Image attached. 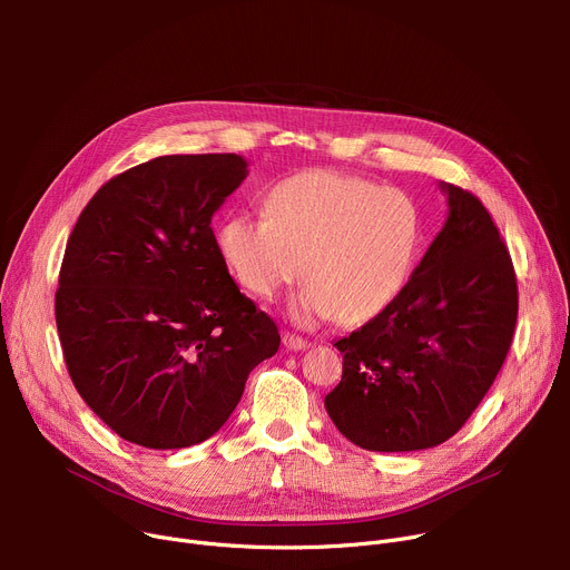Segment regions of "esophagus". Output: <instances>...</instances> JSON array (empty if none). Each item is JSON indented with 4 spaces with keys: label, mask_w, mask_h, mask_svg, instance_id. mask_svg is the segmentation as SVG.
Instances as JSON below:
<instances>
[{
    "label": "esophagus",
    "mask_w": 570,
    "mask_h": 570,
    "mask_svg": "<svg viewBox=\"0 0 570 570\" xmlns=\"http://www.w3.org/2000/svg\"><path fill=\"white\" fill-rule=\"evenodd\" d=\"M282 344L288 348V351H305L309 344L307 340H303L301 335H293V333H284L282 335Z\"/></svg>",
    "instance_id": "esophagus-1"
}]
</instances>
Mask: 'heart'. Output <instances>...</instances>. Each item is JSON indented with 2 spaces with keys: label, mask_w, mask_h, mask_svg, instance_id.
Returning <instances> with one entry per match:
<instances>
[{
  "label": "heart",
  "mask_w": 570,
  "mask_h": 570,
  "mask_svg": "<svg viewBox=\"0 0 570 570\" xmlns=\"http://www.w3.org/2000/svg\"><path fill=\"white\" fill-rule=\"evenodd\" d=\"M265 217L239 213L217 230L235 279L273 301L305 275L293 316L314 325H361L391 307L409 284L421 215L400 189L331 168L288 175L263 196Z\"/></svg>",
  "instance_id": "obj_1"
}]
</instances>
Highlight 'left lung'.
<instances>
[{
	"instance_id": "8db88e82",
	"label": "left lung",
	"mask_w": 570,
	"mask_h": 570,
	"mask_svg": "<svg viewBox=\"0 0 570 570\" xmlns=\"http://www.w3.org/2000/svg\"><path fill=\"white\" fill-rule=\"evenodd\" d=\"M439 189L445 224L402 295L335 342L342 381L325 411L365 451H425L451 439L513 342L518 282L499 230L473 194L448 183Z\"/></svg>"
}]
</instances>
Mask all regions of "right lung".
I'll use <instances>...</instances> for the list:
<instances>
[{
  "label": "right lung",
  "mask_w": 570,
  "mask_h": 570,
  "mask_svg": "<svg viewBox=\"0 0 570 570\" xmlns=\"http://www.w3.org/2000/svg\"><path fill=\"white\" fill-rule=\"evenodd\" d=\"M247 173L239 155L157 157L112 177L73 226L55 295L67 370L136 445L173 451L219 432L279 348L209 228Z\"/></svg>",
  "instance_id": "right-lung-1"
}]
</instances>
